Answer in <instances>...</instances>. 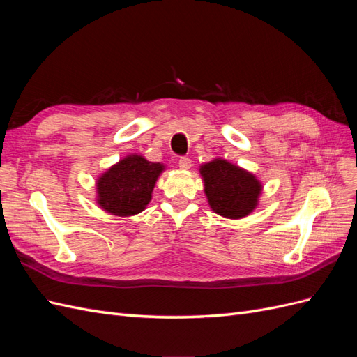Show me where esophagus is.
<instances>
[{
    "mask_svg": "<svg viewBox=\"0 0 357 357\" xmlns=\"http://www.w3.org/2000/svg\"><path fill=\"white\" fill-rule=\"evenodd\" d=\"M178 167H180L181 169H189V168L192 167V160H190L188 156H181V158L178 159Z\"/></svg>",
    "mask_w": 357,
    "mask_h": 357,
    "instance_id": "obj_1",
    "label": "esophagus"
}]
</instances>
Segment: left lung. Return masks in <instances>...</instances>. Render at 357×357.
Segmentation results:
<instances>
[{
	"label": "left lung",
	"instance_id": "left-lung-1",
	"mask_svg": "<svg viewBox=\"0 0 357 357\" xmlns=\"http://www.w3.org/2000/svg\"><path fill=\"white\" fill-rule=\"evenodd\" d=\"M199 172L214 213L226 219H243L257 207L262 183L250 171L218 158L202 164Z\"/></svg>",
	"mask_w": 357,
	"mask_h": 357
}]
</instances>
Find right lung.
Returning a JSON list of instances; mask_svg holds the SVG:
<instances>
[{
    "instance_id": "obj_1",
    "label": "right lung",
    "mask_w": 357,
    "mask_h": 357,
    "mask_svg": "<svg viewBox=\"0 0 357 357\" xmlns=\"http://www.w3.org/2000/svg\"><path fill=\"white\" fill-rule=\"evenodd\" d=\"M165 165L142 155H128L96 178V204L119 218L142 213L152 199Z\"/></svg>"
}]
</instances>
